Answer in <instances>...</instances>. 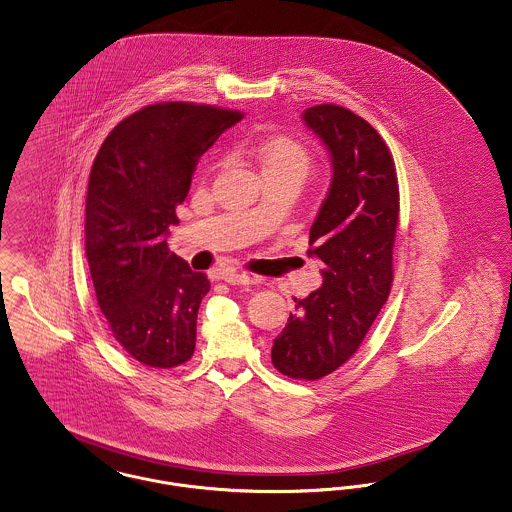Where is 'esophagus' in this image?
Returning a JSON list of instances; mask_svg holds the SVG:
<instances>
[{
	"label": "esophagus",
	"instance_id": "obj_1",
	"mask_svg": "<svg viewBox=\"0 0 512 512\" xmlns=\"http://www.w3.org/2000/svg\"><path fill=\"white\" fill-rule=\"evenodd\" d=\"M218 278L232 284V286H245V284H257L259 282V278L255 274H249V272L222 271Z\"/></svg>",
	"mask_w": 512,
	"mask_h": 512
}]
</instances>
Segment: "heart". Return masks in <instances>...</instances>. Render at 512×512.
<instances>
[{"label":"heart","instance_id":"obj_1","mask_svg":"<svg viewBox=\"0 0 512 512\" xmlns=\"http://www.w3.org/2000/svg\"><path fill=\"white\" fill-rule=\"evenodd\" d=\"M241 152L261 166L265 180L288 178L301 183L313 166L309 147L286 133H257L247 139Z\"/></svg>","mask_w":512,"mask_h":512}]
</instances>
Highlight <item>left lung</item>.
I'll return each mask as SVG.
<instances>
[{
  "mask_svg": "<svg viewBox=\"0 0 512 512\" xmlns=\"http://www.w3.org/2000/svg\"><path fill=\"white\" fill-rule=\"evenodd\" d=\"M303 120L331 151L334 168L309 232V255L323 263L325 280L296 300L271 358L282 375L317 381L358 352L391 294L400 193L391 151L371 123L336 104L311 106Z\"/></svg>",
  "mask_w": 512,
  "mask_h": 512,
  "instance_id": "8db88e82",
  "label": "left lung"
}]
</instances>
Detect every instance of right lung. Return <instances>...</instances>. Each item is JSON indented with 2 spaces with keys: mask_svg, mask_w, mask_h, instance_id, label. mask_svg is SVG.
I'll list each match as a JSON object with an SVG mask.
<instances>
[{
  "mask_svg": "<svg viewBox=\"0 0 512 512\" xmlns=\"http://www.w3.org/2000/svg\"><path fill=\"white\" fill-rule=\"evenodd\" d=\"M240 120L211 104L158 102L121 120L94 158L85 232L96 301L121 348L147 367H178L195 352L211 282L170 253L166 234L199 158Z\"/></svg>",
  "mask_w": 512,
  "mask_h": 512,
  "instance_id": "right-lung-1",
  "label": "right lung"
}]
</instances>
